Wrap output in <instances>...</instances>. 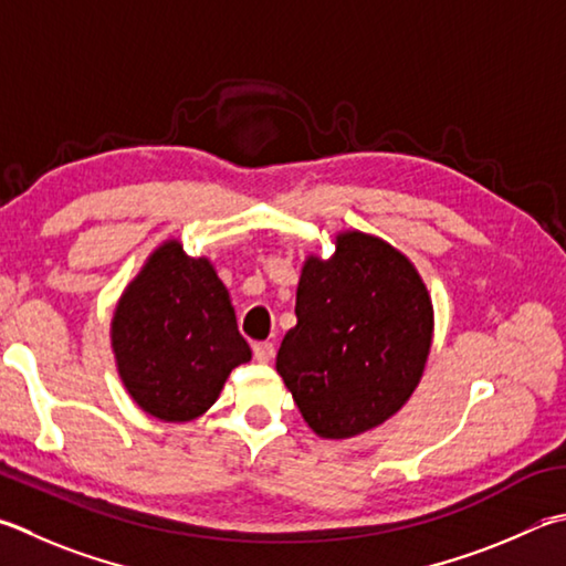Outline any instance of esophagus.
Instances as JSON below:
<instances>
[{
  "instance_id": "34e87169",
  "label": "esophagus",
  "mask_w": 566,
  "mask_h": 566,
  "mask_svg": "<svg viewBox=\"0 0 566 566\" xmlns=\"http://www.w3.org/2000/svg\"><path fill=\"white\" fill-rule=\"evenodd\" d=\"M252 354H254V358L260 364H266V361H272L274 358V344L272 342H256L254 346H252Z\"/></svg>"
}]
</instances>
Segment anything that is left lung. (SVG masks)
Listing matches in <instances>:
<instances>
[{"instance_id": "8db88e82", "label": "left lung", "mask_w": 566, "mask_h": 566, "mask_svg": "<svg viewBox=\"0 0 566 566\" xmlns=\"http://www.w3.org/2000/svg\"><path fill=\"white\" fill-rule=\"evenodd\" d=\"M294 312L276 374L316 436H361L413 396L433 344V302L394 244L338 232L328 260H304Z\"/></svg>"}]
</instances>
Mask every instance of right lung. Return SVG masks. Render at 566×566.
Returning <instances> with one entry per match:
<instances>
[{
    "label": "right lung",
    "mask_w": 566,
    "mask_h": 566,
    "mask_svg": "<svg viewBox=\"0 0 566 566\" xmlns=\"http://www.w3.org/2000/svg\"><path fill=\"white\" fill-rule=\"evenodd\" d=\"M111 348L128 396L166 423L200 418L232 368L252 358L228 286L208 256L185 254L180 240L156 248L123 290Z\"/></svg>",
    "instance_id": "add662e5"
}]
</instances>
